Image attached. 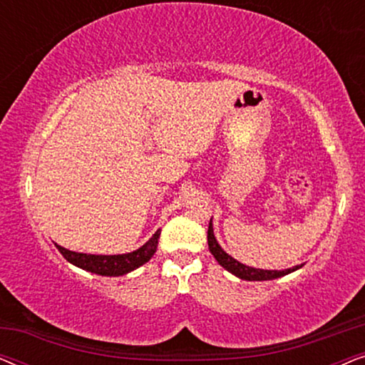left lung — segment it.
I'll return each instance as SVG.
<instances>
[{
	"label": "left lung",
	"mask_w": 365,
	"mask_h": 365,
	"mask_svg": "<svg viewBox=\"0 0 365 365\" xmlns=\"http://www.w3.org/2000/svg\"><path fill=\"white\" fill-rule=\"evenodd\" d=\"M207 244H209V251L214 257H216V261L221 264V266L229 271L234 276L242 279V281H272V279H277V277H282V276H287V274H291L294 271H297V269L302 267L301 266H294V267H289V269H284V271H267V269H256V267H249L246 264L239 262L234 259L232 256H229V254L224 251V249L219 246L216 236H214V229H212V217L211 221H209V229H207Z\"/></svg>",
	"instance_id": "8db88e82"
}]
</instances>
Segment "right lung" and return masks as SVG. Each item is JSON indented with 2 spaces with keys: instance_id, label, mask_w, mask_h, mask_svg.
Masks as SVG:
<instances>
[{
  "instance_id": "add662e5",
  "label": "right lung",
  "mask_w": 365,
  "mask_h": 365,
  "mask_svg": "<svg viewBox=\"0 0 365 365\" xmlns=\"http://www.w3.org/2000/svg\"><path fill=\"white\" fill-rule=\"evenodd\" d=\"M161 236V229H158L153 234V237L149 239L146 244H143L141 247L136 249L133 252L126 254H111V256H104V254H84V252H74L69 249L58 246V251L63 254V257L68 262H71L73 266L84 271L98 274V276H109V277H118L124 276V274L134 271V269L141 267L143 264H146L149 259L154 256L158 249V239Z\"/></svg>"
}]
</instances>
